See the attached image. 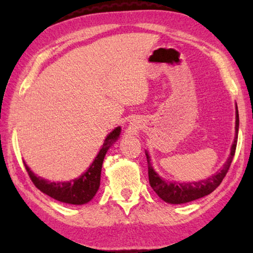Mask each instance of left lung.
Instances as JSON below:
<instances>
[{"instance_id":"left-lung-1","label":"left lung","mask_w":253,"mask_h":253,"mask_svg":"<svg viewBox=\"0 0 253 253\" xmlns=\"http://www.w3.org/2000/svg\"><path fill=\"white\" fill-rule=\"evenodd\" d=\"M238 131H239V111L237 107V114H235V138L234 143L231 147V154L228 161L223 166V169L219 172L212 175L204 181L193 182V183H169L162 179L153 169L151 164V158H149L148 154L146 153L147 158V165H148V179L149 184L156 194L160 198L165 201V202L170 204H182L187 203L191 201L198 200L200 198H203L205 195H209L210 193L215 190V188L220 185L221 182L223 181L226 173L231 166V163L234 157L235 149H237V143H238Z\"/></svg>"}]
</instances>
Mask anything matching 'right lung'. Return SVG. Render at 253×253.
<instances>
[{"label": "right lung", "instance_id": "1", "mask_svg": "<svg viewBox=\"0 0 253 253\" xmlns=\"http://www.w3.org/2000/svg\"><path fill=\"white\" fill-rule=\"evenodd\" d=\"M119 134H121V127H117L116 129L111 131L107 136L104 146L100 149L99 154H98L87 172L81 175L79 178L72 179L70 182L54 183L38 177L23 162L25 169H27L29 176L36 187L39 188L44 194L51 196L52 199L68 204L80 205L88 203L96 195L98 188H99L101 166L106 153L110 147V145L116 142Z\"/></svg>", "mask_w": 253, "mask_h": 253}]
</instances>
